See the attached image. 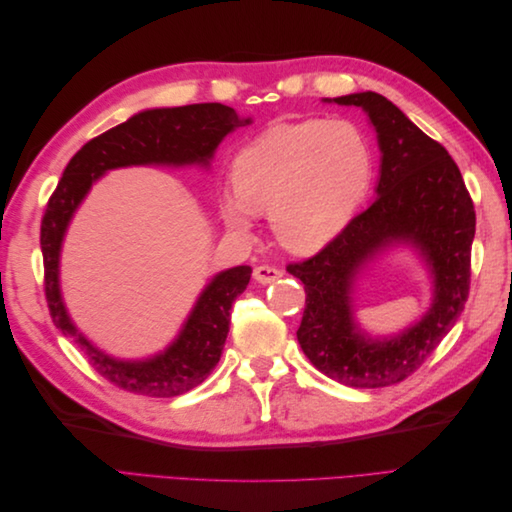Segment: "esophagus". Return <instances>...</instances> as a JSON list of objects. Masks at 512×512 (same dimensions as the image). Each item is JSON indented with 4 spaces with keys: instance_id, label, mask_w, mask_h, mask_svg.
Returning <instances> with one entry per match:
<instances>
[{
    "instance_id": "obj_1",
    "label": "esophagus",
    "mask_w": 512,
    "mask_h": 512,
    "mask_svg": "<svg viewBox=\"0 0 512 512\" xmlns=\"http://www.w3.org/2000/svg\"><path fill=\"white\" fill-rule=\"evenodd\" d=\"M282 275H284V271L269 267V265H260V267L254 269V280L260 282V284H271L275 280H280Z\"/></svg>"
}]
</instances>
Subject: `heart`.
<instances>
[{"label": "heart", "mask_w": 512, "mask_h": 512, "mask_svg": "<svg viewBox=\"0 0 512 512\" xmlns=\"http://www.w3.org/2000/svg\"><path fill=\"white\" fill-rule=\"evenodd\" d=\"M371 179V151L350 121L307 119L273 126L232 162V192L220 200L228 226L247 230L271 213L292 252H316L342 230Z\"/></svg>", "instance_id": "obj_1"}]
</instances>
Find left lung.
I'll list each match as a JSON object with an SVG mask.
<instances>
[{"label": "left lung", "mask_w": 512, "mask_h": 512, "mask_svg": "<svg viewBox=\"0 0 512 512\" xmlns=\"http://www.w3.org/2000/svg\"><path fill=\"white\" fill-rule=\"evenodd\" d=\"M333 100L361 106L374 123L382 151L378 198L318 254L286 267L307 294L297 339L324 376L354 389H380L412 376L463 312L476 213L455 160L391 100L374 91ZM391 242H410L424 254L437 290L421 323L374 343L355 329L349 292L364 262Z\"/></svg>", "instance_id": "8db88e82"}]
</instances>
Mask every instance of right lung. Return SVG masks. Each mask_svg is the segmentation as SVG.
<instances>
[{
  "label": "right lung",
  "instance_id": "add662e5",
  "mask_svg": "<svg viewBox=\"0 0 512 512\" xmlns=\"http://www.w3.org/2000/svg\"><path fill=\"white\" fill-rule=\"evenodd\" d=\"M252 119H239L235 108L220 102L177 108H151L126 123L91 138L68 162L46 203L40 245L44 260V294L55 327L87 354L102 378L123 391L147 397H177L205 382L218 365L228 335L230 307L250 284L252 267L241 265L215 275L200 294L179 337L162 354L147 361H117L91 346L76 331L59 292V250L76 207L106 170L132 164H209L222 138Z\"/></svg>",
  "mask_w": 512,
  "mask_h": 512
}]
</instances>
